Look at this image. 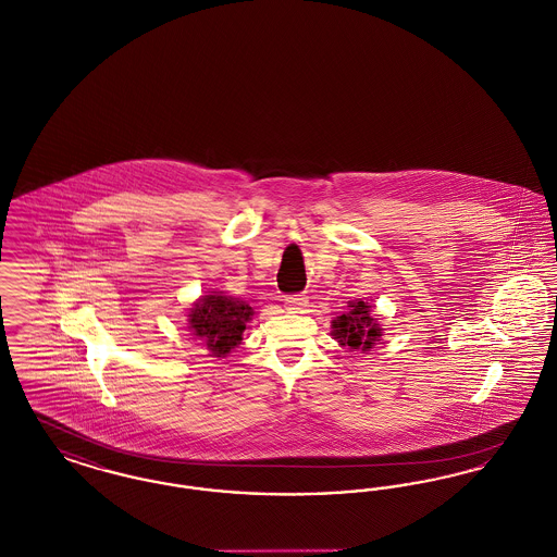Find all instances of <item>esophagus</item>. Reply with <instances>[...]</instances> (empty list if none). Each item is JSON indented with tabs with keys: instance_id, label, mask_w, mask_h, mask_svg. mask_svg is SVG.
<instances>
[{
	"instance_id": "obj_1",
	"label": "esophagus",
	"mask_w": 557,
	"mask_h": 557,
	"mask_svg": "<svg viewBox=\"0 0 557 557\" xmlns=\"http://www.w3.org/2000/svg\"><path fill=\"white\" fill-rule=\"evenodd\" d=\"M285 308L289 312H304L308 308V297L306 295H290L285 299Z\"/></svg>"
}]
</instances>
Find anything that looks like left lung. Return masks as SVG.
<instances>
[{
    "mask_svg": "<svg viewBox=\"0 0 557 557\" xmlns=\"http://www.w3.org/2000/svg\"><path fill=\"white\" fill-rule=\"evenodd\" d=\"M331 335L339 343L341 347L349 351H370L381 337L383 326L381 318L374 314V306L370 301L356 299L347 304V312L337 315L331 324Z\"/></svg>",
    "mask_w": 557,
    "mask_h": 557,
    "instance_id": "left-lung-1",
    "label": "left lung"
}]
</instances>
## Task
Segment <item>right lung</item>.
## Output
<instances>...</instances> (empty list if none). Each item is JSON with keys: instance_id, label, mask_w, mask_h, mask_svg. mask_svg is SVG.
<instances>
[{"instance_id": "1", "label": "right lung", "mask_w": 557, "mask_h": 557, "mask_svg": "<svg viewBox=\"0 0 557 557\" xmlns=\"http://www.w3.org/2000/svg\"><path fill=\"white\" fill-rule=\"evenodd\" d=\"M253 308L224 290H210L195 299L187 312V329L208 347L212 358H226L243 341V331L253 318Z\"/></svg>"}]
</instances>
